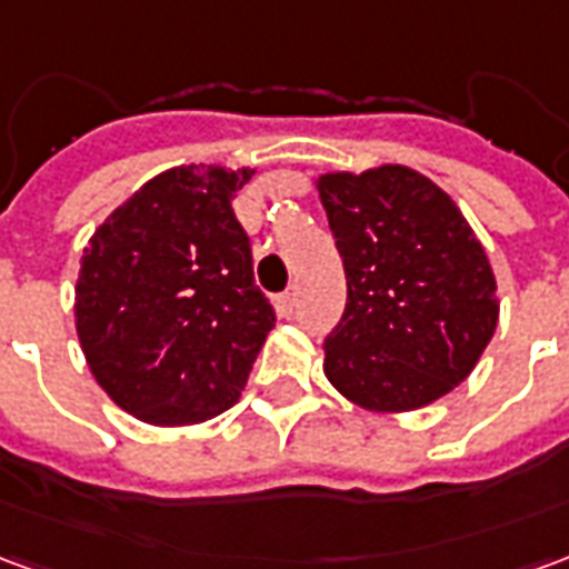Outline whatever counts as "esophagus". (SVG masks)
<instances>
[{"label": "esophagus", "instance_id": "esophagus-1", "mask_svg": "<svg viewBox=\"0 0 569 569\" xmlns=\"http://www.w3.org/2000/svg\"><path fill=\"white\" fill-rule=\"evenodd\" d=\"M298 305V286H292V289H286L283 296H280V310L283 313H292Z\"/></svg>", "mask_w": 569, "mask_h": 569}]
</instances>
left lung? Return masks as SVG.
<instances>
[{"mask_svg": "<svg viewBox=\"0 0 569 569\" xmlns=\"http://www.w3.org/2000/svg\"><path fill=\"white\" fill-rule=\"evenodd\" d=\"M317 188L347 273L326 378L369 411H411L451 393L500 317L488 252L463 212L402 163L326 173Z\"/></svg>", "mask_w": 569, "mask_h": 569, "instance_id": "left-lung-1", "label": "left lung"}]
</instances>
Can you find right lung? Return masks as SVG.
<instances>
[{
    "label": "right lung",
    "mask_w": 569,
    "mask_h": 569,
    "mask_svg": "<svg viewBox=\"0 0 569 569\" xmlns=\"http://www.w3.org/2000/svg\"><path fill=\"white\" fill-rule=\"evenodd\" d=\"M256 170L188 163L124 200L84 247L76 332L109 399L191 427L240 399L273 329L231 200Z\"/></svg>",
    "instance_id": "right-lung-1"
}]
</instances>
